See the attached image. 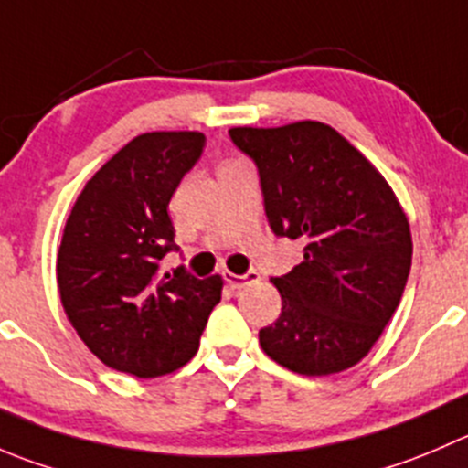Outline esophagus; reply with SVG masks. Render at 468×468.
Segmentation results:
<instances>
[{
	"mask_svg": "<svg viewBox=\"0 0 468 468\" xmlns=\"http://www.w3.org/2000/svg\"><path fill=\"white\" fill-rule=\"evenodd\" d=\"M224 281L233 290H239V288H244V285L261 281V274H258V271H253V270L247 271V274H233V271H224Z\"/></svg>",
	"mask_w": 468,
	"mask_h": 468,
	"instance_id": "34e87169",
	"label": "esophagus"
}]
</instances>
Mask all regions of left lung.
Here are the masks:
<instances>
[{
    "label": "left lung",
    "instance_id": "obj_1",
    "mask_svg": "<svg viewBox=\"0 0 468 468\" xmlns=\"http://www.w3.org/2000/svg\"><path fill=\"white\" fill-rule=\"evenodd\" d=\"M261 176L276 235L302 238L303 261L271 279L281 315L258 331L270 359L322 378L368 355L396 313L411 270V230L391 185L331 125L233 128Z\"/></svg>",
    "mask_w": 468,
    "mask_h": 468
}]
</instances>
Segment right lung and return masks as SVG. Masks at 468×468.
Listing matches in <instances>:
<instances>
[{
	"label": "right lung",
	"instance_id": "add662e5",
	"mask_svg": "<svg viewBox=\"0 0 468 468\" xmlns=\"http://www.w3.org/2000/svg\"><path fill=\"white\" fill-rule=\"evenodd\" d=\"M206 134L146 133L104 162L77 197L57 256L63 311L109 368L139 379L183 368L198 349L219 274L162 271L176 249L169 201Z\"/></svg>",
	"mask_w": 468,
	"mask_h": 468
}]
</instances>
